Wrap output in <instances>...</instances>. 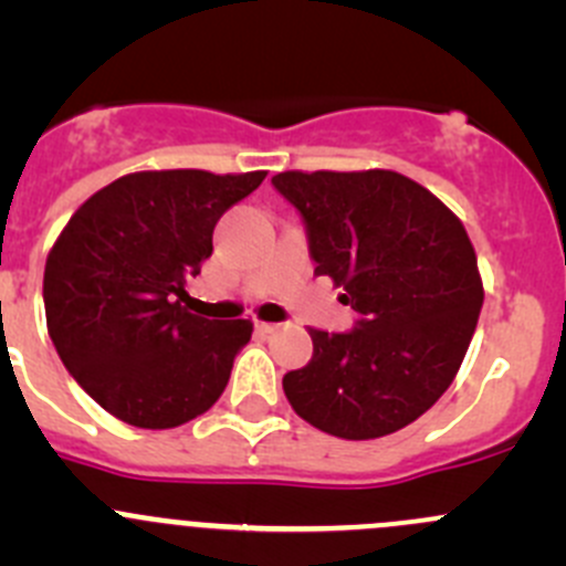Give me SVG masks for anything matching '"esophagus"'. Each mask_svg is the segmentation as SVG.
Wrapping results in <instances>:
<instances>
[{
	"instance_id": "obj_1",
	"label": "esophagus",
	"mask_w": 566,
	"mask_h": 566,
	"mask_svg": "<svg viewBox=\"0 0 566 566\" xmlns=\"http://www.w3.org/2000/svg\"><path fill=\"white\" fill-rule=\"evenodd\" d=\"M279 328H282L279 323H265V319H256V331H260V334H273V331H279Z\"/></svg>"
}]
</instances>
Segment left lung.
Here are the masks:
<instances>
[{
    "instance_id": "1",
    "label": "left lung",
    "mask_w": 566,
    "mask_h": 566,
    "mask_svg": "<svg viewBox=\"0 0 566 566\" xmlns=\"http://www.w3.org/2000/svg\"><path fill=\"white\" fill-rule=\"evenodd\" d=\"M306 224L317 276L358 312L347 334L310 328V364L284 375L304 421L345 441L402 430L452 386L484 287L465 227L441 199L391 169L279 172Z\"/></svg>"
}]
</instances>
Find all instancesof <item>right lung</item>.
I'll return each mask as SVG.
<instances>
[{"mask_svg":"<svg viewBox=\"0 0 566 566\" xmlns=\"http://www.w3.org/2000/svg\"><path fill=\"white\" fill-rule=\"evenodd\" d=\"M265 172L161 169L95 191L60 232L43 273L49 336L101 408L142 430L202 416L230 380L251 319L193 315L188 279L213 227Z\"/></svg>","mask_w":566,"mask_h":566,"instance_id":"1","label":"right lung"}]
</instances>
